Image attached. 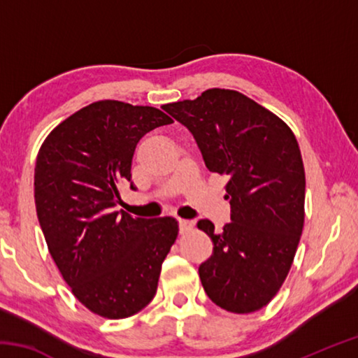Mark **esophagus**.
Listing matches in <instances>:
<instances>
[{"mask_svg": "<svg viewBox=\"0 0 358 358\" xmlns=\"http://www.w3.org/2000/svg\"><path fill=\"white\" fill-rule=\"evenodd\" d=\"M194 224L191 221L187 220H178V227H180V234H186L189 232V230L192 229Z\"/></svg>", "mask_w": 358, "mask_h": 358, "instance_id": "1", "label": "esophagus"}]
</instances>
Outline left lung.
<instances>
[{"label":"left lung","mask_w":358,"mask_h":358,"mask_svg":"<svg viewBox=\"0 0 358 358\" xmlns=\"http://www.w3.org/2000/svg\"><path fill=\"white\" fill-rule=\"evenodd\" d=\"M191 132L210 172L227 175L230 222L197 227L213 241L199 266L210 300L230 313L264 308L282 286L305 221V169L294 132L234 90L211 88L164 106Z\"/></svg>","instance_id":"1"}]
</instances>
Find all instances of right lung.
I'll list each match as a JSON object with an SVG mask.
<instances>
[{"label":"right lung","mask_w":358,"mask_h":358,"mask_svg":"<svg viewBox=\"0 0 358 358\" xmlns=\"http://www.w3.org/2000/svg\"><path fill=\"white\" fill-rule=\"evenodd\" d=\"M172 118L159 108L98 101L59 123L42 143L34 201L48 251L72 294L107 319L136 314L153 300L178 221L115 211L118 186L132 183L141 138Z\"/></svg>","instance_id":"obj_1"}]
</instances>
